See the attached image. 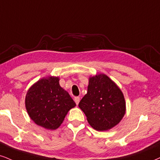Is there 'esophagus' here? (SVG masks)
Listing matches in <instances>:
<instances>
[{"mask_svg":"<svg viewBox=\"0 0 160 160\" xmlns=\"http://www.w3.org/2000/svg\"><path fill=\"white\" fill-rule=\"evenodd\" d=\"M74 101L76 102V104L78 105V103H79V101H80V98L78 97V96H76V97L74 98Z\"/></svg>","mask_w":160,"mask_h":160,"instance_id":"esophagus-1","label":"esophagus"}]
</instances>
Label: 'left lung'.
<instances>
[{
	"mask_svg": "<svg viewBox=\"0 0 160 160\" xmlns=\"http://www.w3.org/2000/svg\"><path fill=\"white\" fill-rule=\"evenodd\" d=\"M78 107L85 114L90 126L98 131L115 127L126 112L125 100L121 89L103 73L90 76L88 92Z\"/></svg>",
	"mask_w": 160,
	"mask_h": 160,
	"instance_id": "left-lung-1",
	"label": "left lung"
}]
</instances>
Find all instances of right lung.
Wrapping results in <instances>:
<instances>
[{"instance_id":"right-lung-1","label":"right lung","mask_w":160,"mask_h":160,"mask_svg":"<svg viewBox=\"0 0 160 160\" xmlns=\"http://www.w3.org/2000/svg\"><path fill=\"white\" fill-rule=\"evenodd\" d=\"M59 77L47 76L39 79L27 90L25 107L36 125L56 130L64 122L68 111L76 103L59 84Z\"/></svg>"}]
</instances>
